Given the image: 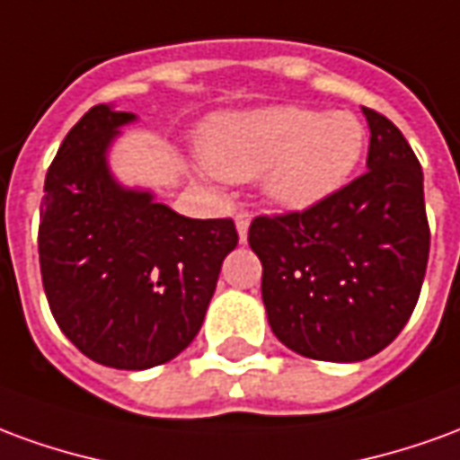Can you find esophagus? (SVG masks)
<instances>
[{
    "label": "esophagus",
    "mask_w": 460,
    "mask_h": 460,
    "mask_svg": "<svg viewBox=\"0 0 460 460\" xmlns=\"http://www.w3.org/2000/svg\"><path fill=\"white\" fill-rule=\"evenodd\" d=\"M249 224H252V214H246V211L236 214V231H239L241 243H243L246 236H249Z\"/></svg>",
    "instance_id": "34e87169"
}]
</instances>
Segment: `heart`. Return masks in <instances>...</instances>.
<instances>
[{
  "label": "heart",
  "mask_w": 460,
  "mask_h": 460,
  "mask_svg": "<svg viewBox=\"0 0 460 460\" xmlns=\"http://www.w3.org/2000/svg\"><path fill=\"white\" fill-rule=\"evenodd\" d=\"M366 129L351 111L261 107L217 119L204 159L221 179L266 174L263 194L284 211H308L339 194L361 164Z\"/></svg>",
  "instance_id": "b5f03b06"
}]
</instances>
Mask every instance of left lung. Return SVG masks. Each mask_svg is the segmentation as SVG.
I'll return each mask as SVG.
<instances>
[{"label":"left lung","mask_w":460,"mask_h":460,"mask_svg":"<svg viewBox=\"0 0 460 460\" xmlns=\"http://www.w3.org/2000/svg\"><path fill=\"white\" fill-rule=\"evenodd\" d=\"M364 176L308 211L256 217L269 326L286 349L353 364L384 351L411 319L429 263L423 172L403 134L364 107Z\"/></svg>","instance_id":"obj_1"}]
</instances>
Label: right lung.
Masks as SVG:
<instances>
[{"instance_id": "add662e5", "label": "right lung", "mask_w": 460, "mask_h": 460, "mask_svg": "<svg viewBox=\"0 0 460 460\" xmlns=\"http://www.w3.org/2000/svg\"><path fill=\"white\" fill-rule=\"evenodd\" d=\"M131 121L99 104L64 137L44 181L40 266L64 336L96 364L144 371L194 341L239 234L119 184L109 149Z\"/></svg>"}]
</instances>
